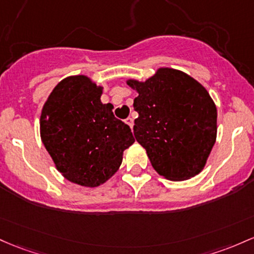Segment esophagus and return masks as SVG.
Listing matches in <instances>:
<instances>
[{
  "label": "esophagus",
  "instance_id": "obj_1",
  "mask_svg": "<svg viewBox=\"0 0 254 254\" xmlns=\"http://www.w3.org/2000/svg\"><path fill=\"white\" fill-rule=\"evenodd\" d=\"M125 123H127V124L129 125V127H131V129H132V127H133V121H132V118H127V119H125Z\"/></svg>",
  "mask_w": 254,
  "mask_h": 254
}]
</instances>
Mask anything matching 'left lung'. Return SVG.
Segmentation results:
<instances>
[{
    "label": "left lung",
    "mask_w": 254,
    "mask_h": 254,
    "mask_svg": "<svg viewBox=\"0 0 254 254\" xmlns=\"http://www.w3.org/2000/svg\"><path fill=\"white\" fill-rule=\"evenodd\" d=\"M127 84L138 93L133 135L155 171L170 181L199 175L217 138V107L205 86L170 67Z\"/></svg>",
    "instance_id": "left-lung-1"
}]
</instances>
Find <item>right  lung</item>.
<instances>
[{"instance_id": "add662e5", "label": "right lung", "mask_w": 254, "mask_h": 254, "mask_svg": "<svg viewBox=\"0 0 254 254\" xmlns=\"http://www.w3.org/2000/svg\"><path fill=\"white\" fill-rule=\"evenodd\" d=\"M104 86L84 74L64 78L41 112L40 132L58 171L69 182L95 188L118 171L135 142L129 125L102 104Z\"/></svg>"}]
</instances>
